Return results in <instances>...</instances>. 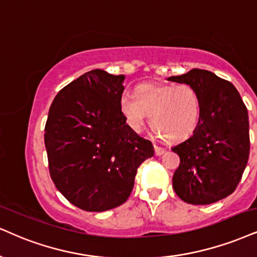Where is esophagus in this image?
Instances as JSON below:
<instances>
[{"mask_svg": "<svg viewBox=\"0 0 257 257\" xmlns=\"http://www.w3.org/2000/svg\"><path fill=\"white\" fill-rule=\"evenodd\" d=\"M154 148H155V155H156V156H161V155H163L164 153H166V149L158 147V145H155Z\"/></svg>", "mask_w": 257, "mask_h": 257, "instance_id": "34e87169", "label": "esophagus"}]
</instances>
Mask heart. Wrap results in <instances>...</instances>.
I'll return each mask as SVG.
<instances>
[{"label": "heart", "instance_id": "obj_1", "mask_svg": "<svg viewBox=\"0 0 257 257\" xmlns=\"http://www.w3.org/2000/svg\"><path fill=\"white\" fill-rule=\"evenodd\" d=\"M120 110L135 131H142L150 114L154 131L168 143H179L198 126L201 100L188 84L142 83L136 87L135 96L122 95Z\"/></svg>", "mask_w": 257, "mask_h": 257}]
</instances>
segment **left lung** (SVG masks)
<instances>
[{
	"instance_id": "left-lung-1",
	"label": "left lung",
	"mask_w": 257,
	"mask_h": 257,
	"mask_svg": "<svg viewBox=\"0 0 257 257\" xmlns=\"http://www.w3.org/2000/svg\"><path fill=\"white\" fill-rule=\"evenodd\" d=\"M169 81L192 85L201 100L193 135L172 148L180 156L174 191L192 205L221 200L235 191L248 163V109L235 85L211 71L193 69Z\"/></svg>"
}]
</instances>
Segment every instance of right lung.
I'll return each mask as SVG.
<instances>
[{
	"instance_id": "add662e5",
	"label": "right lung",
	"mask_w": 257,
	"mask_h": 257,
	"mask_svg": "<svg viewBox=\"0 0 257 257\" xmlns=\"http://www.w3.org/2000/svg\"><path fill=\"white\" fill-rule=\"evenodd\" d=\"M123 75L95 69L56 95L45 125L50 175L76 207L102 212L128 199L138 167L155 151L126 123Z\"/></svg>"
}]
</instances>
